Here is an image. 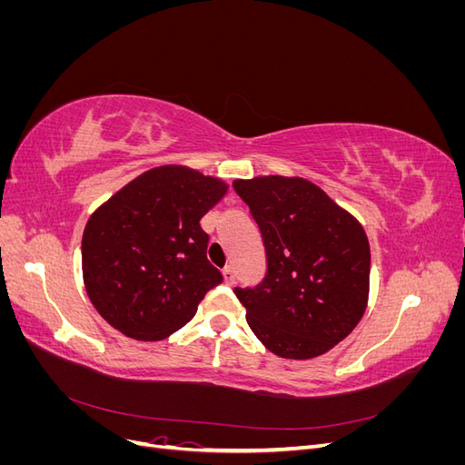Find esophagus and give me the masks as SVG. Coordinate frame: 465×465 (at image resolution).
Masks as SVG:
<instances>
[{"mask_svg":"<svg viewBox=\"0 0 465 465\" xmlns=\"http://www.w3.org/2000/svg\"><path fill=\"white\" fill-rule=\"evenodd\" d=\"M223 279H224V283H227V285H234V270H232V267H224Z\"/></svg>","mask_w":465,"mask_h":465,"instance_id":"34e87169","label":"esophagus"}]
</instances>
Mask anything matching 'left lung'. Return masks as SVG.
<instances>
[{"label": "left lung", "instance_id": "left-lung-1", "mask_svg": "<svg viewBox=\"0 0 465 465\" xmlns=\"http://www.w3.org/2000/svg\"><path fill=\"white\" fill-rule=\"evenodd\" d=\"M258 223L267 273L236 287L246 322L281 359L328 353L357 328L369 304L371 246L362 224L301 176L234 180Z\"/></svg>", "mask_w": 465, "mask_h": 465}]
</instances>
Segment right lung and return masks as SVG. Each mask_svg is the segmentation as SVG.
<instances>
[{"label":"right lung","mask_w":465,"mask_h":465,"mask_svg":"<svg viewBox=\"0 0 465 465\" xmlns=\"http://www.w3.org/2000/svg\"><path fill=\"white\" fill-rule=\"evenodd\" d=\"M229 184L184 164L154 166L94 209L81 242L96 312L137 341L184 328L223 275L207 262L200 219Z\"/></svg>","instance_id":"obj_1"}]
</instances>
